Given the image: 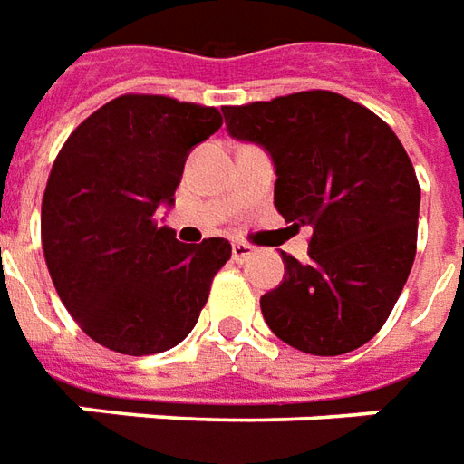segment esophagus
Here are the masks:
<instances>
[{
    "label": "esophagus",
    "mask_w": 464,
    "mask_h": 464,
    "mask_svg": "<svg viewBox=\"0 0 464 464\" xmlns=\"http://www.w3.org/2000/svg\"><path fill=\"white\" fill-rule=\"evenodd\" d=\"M256 254V248L251 243L246 241H236L233 243V261H238V264H246L251 256Z\"/></svg>",
    "instance_id": "obj_1"
}]
</instances>
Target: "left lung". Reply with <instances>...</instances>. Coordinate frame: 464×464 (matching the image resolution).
<instances>
[{
  "label": "left lung",
  "mask_w": 464,
  "mask_h": 464,
  "mask_svg": "<svg viewBox=\"0 0 464 464\" xmlns=\"http://www.w3.org/2000/svg\"><path fill=\"white\" fill-rule=\"evenodd\" d=\"M223 115L231 138L271 155L278 213L296 228L311 226L309 264L281 254L284 281L261 296L268 329L316 356L367 344L400 299L417 251L420 183L400 138L372 110L329 90Z\"/></svg>",
  "instance_id": "obj_1"
}]
</instances>
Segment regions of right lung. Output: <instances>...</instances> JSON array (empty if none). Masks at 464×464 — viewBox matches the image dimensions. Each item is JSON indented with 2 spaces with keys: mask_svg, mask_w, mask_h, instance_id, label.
<instances>
[{
  "mask_svg": "<svg viewBox=\"0 0 464 464\" xmlns=\"http://www.w3.org/2000/svg\"><path fill=\"white\" fill-rule=\"evenodd\" d=\"M223 125L216 108L165 95H120L67 138L42 198V248L64 309L97 344L130 356L180 344L226 238L178 241L158 226L188 153Z\"/></svg>",
  "mask_w": 464,
  "mask_h": 464,
  "instance_id": "obj_1",
  "label": "right lung"
}]
</instances>
